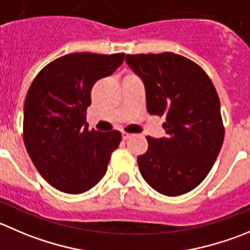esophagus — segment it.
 <instances>
[{"label": "esophagus", "instance_id": "obj_1", "mask_svg": "<svg viewBox=\"0 0 250 250\" xmlns=\"http://www.w3.org/2000/svg\"><path fill=\"white\" fill-rule=\"evenodd\" d=\"M130 137H132V134H130V133H127V132H122V138H123V140H127V139H129Z\"/></svg>", "mask_w": 250, "mask_h": 250}]
</instances>
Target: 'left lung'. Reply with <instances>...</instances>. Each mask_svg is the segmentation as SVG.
<instances>
[{"label": "left lung", "mask_w": 250, "mask_h": 250, "mask_svg": "<svg viewBox=\"0 0 250 250\" xmlns=\"http://www.w3.org/2000/svg\"><path fill=\"white\" fill-rule=\"evenodd\" d=\"M125 61L144 82L150 115L166 117L167 137H146L140 173L161 194H186L204 181L224 143L216 89L199 64L177 53L125 55Z\"/></svg>", "instance_id": "obj_1"}]
</instances>
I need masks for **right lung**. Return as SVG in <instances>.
Wrapping results in <instances>:
<instances>
[{"label":"right lung","mask_w":250,"mask_h":250,"mask_svg":"<svg viewBox=\"0 0 250 250\" xmlns=\"http://www.w3.org/2000/svg\"><path fill=\"white\" fill-rule=\"evenodd\" d=\"M123 60L125 53H68L46 64L29 88L24 144L39 173L61 192L81 194L96 186L122 140L118 130H90L85 120L94 84Z\"/></svg>","instance_id":"add662e5"}]
</instances>
